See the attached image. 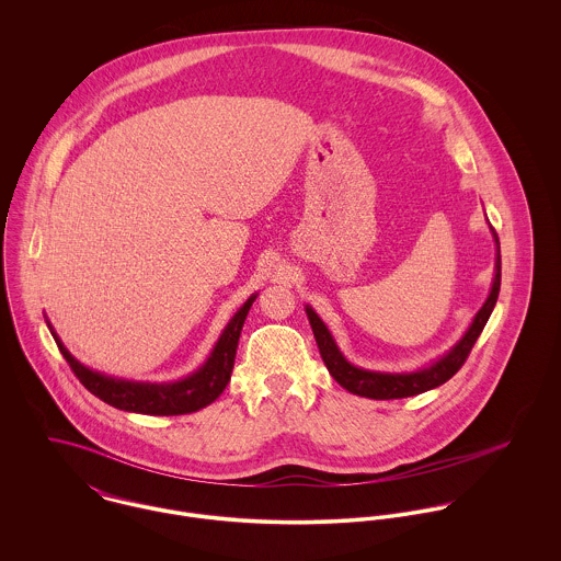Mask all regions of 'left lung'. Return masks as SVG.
I'll list each match as a JSON object with an SVG mask.
<instances>
[{"label": "left lung", "mask_w": 561, "mask_h": 561, "mask_svg": "<svg viewBox=\"0 0 561 561\" xmlns=\"http://www.w3.org/2000/svg\"><path fill=\"white\" fill-rule=\"evenodd\" d=\"M496 243H499V240H496ZM499 289H501V252H496V274H494V283H492V291H490L485 305L481 307L478 318L471 323L469 332L462 336V341L445 358L434 363L430 369H423V371H416V374H378V371H367V369H358V367L350 365L343 358V354L339 352V347L334 345L328 328L316 316V311L307 307V316L311 321L323 365L328 367L330 376L343 389H347L354 396L369 398V400H401V398H412V396L425 393L430 389H436L460 371V367L467 363L476 341L480 339L485 321H488L494 305H496Z\"/></svg>", "instance_id": "1"}]
</instances>
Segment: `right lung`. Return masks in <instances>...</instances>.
I'll list each match as a JSON object with an SVG mask.
<instances>
[{
	"instance_id": "right-lung-1",
	"label": "right lung",
	"mask_w": 561,
	"mask_h": 561,
	"mask_svg": "<svg viewBox=\"0 0 561 561\" xmlns=\"http://www.w3.org/2000/svg\"><path fill=\"white\" fill-rule=\"evenodd\" d=\"M256 296H250L248 302L236 313V318L229 321L225 328L220 341L216 343L211 356L207 363L192 374L190 378L172 385H140V382H125V380H114L105 378L101 374H94L80 365L69 350L60 343V339L54 334L62 356L67 358L69 367L78 376L81 385L101 401L127 410V412H140V414H156V416H174V414H187L196 412L205 405H209L220 393L227 389L236 363V352H238V341H240L241 328L245 316L252 307Z\"/></svg>"
}]
</instances>
